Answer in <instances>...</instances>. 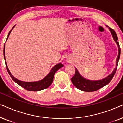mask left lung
I'll return each instance as SVG.
<instances>
[{
	"instance_id": "obj_1",
	"label": "left lung",
	"mask_w": 123,
	"mask_h": 123,
	"mask_svg": "<svg viewBox=\"0 0 123 123\" xmlns=\"http://www.w3.org/2000/svg\"><path fill=\"white\" fill-rule=\"evenodd\" d=\"M107 27V26H106ZM109 30H110L111 33L112 37L115 42L117 43V45L118 46V55L116 60V67L114 68V69L111 73L109 75H107L106 77L104 78L102 80H87V79L84 78L82 77L80 73H79L78 70H77L76 68H75V74L74 76L71 78V80L72 82V83L73 85L76 87L77 88L79 89V90L83 91L86 92H91V91H95L98 90L105 85L108 84L109 82L111 81L112 78H113L114 74H115L116 70L117 69V64H118V62L119 60V58H120V48L119 46V42L117 41L118 38H117V33H115V31L112 30V28L109 27Z\"/></svg>"
}]
</instances>
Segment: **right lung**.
Returning <instances> with one entry per match:
<instances>
[{"instance_id":"add662e5","label":"right lung","mask_w":123,"mask_h":123,"mask_svg":"<svg viewBox=\"0 0 123 123\" xmlns=\"http://www.w3.org/2000/svg\"><path fill=\"white\" fill-rule=\"evenodd\" d=\"M16 26V25H14V26L13 27V28H12V30L9 31V33L8 35L7 38H6V40H7L8 37H9L10 33H11L12 30L13 28H14V27ZM4 60H5V63H6V69H7V71L10 75V76L12 80H14V81L19 85L20 86H21L23 88L26 89V90L27 91H38L43 90V89L47 88L48 87L50 86V85H51V83H53V78L54 76L55 73H56V72L58 69H59L60 68H61L62 67H63L64 65L62 64L61 63L55 65L54 67H53L52 69L50 70L49 73H48V74L46 75V77H44L43 80H38V81L36 82H23L21 81V80H18V79L13 76V75L12 74L11 72H10L9 69L8 68L7 64H6V56H5V45L4 46Z\"/></svg>"}]
</instances>
